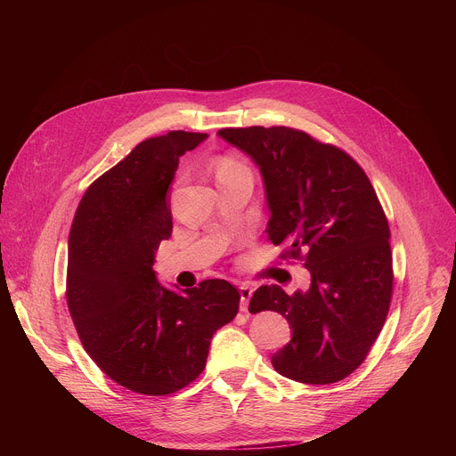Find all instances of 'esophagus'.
I'll return each instance as SVG.
<instances>
[{"instance_id": "obj_1", "label": "esophagus", "mask_w": 456, "mask_h": 456, "mask_svg": "<svg viewBox=\"0 0 456 456\" xmlns=\"http://www.w3.org/2000/svg\"><path fill=\"white\" fill-rule=\"evenodd\" d=\"M252 292H254V289H252V285H248V283H241L240 285V297H241V303H240V310H247V306H248V301H250V297H252Z\"/></svg>"}]
</instances>
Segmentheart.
Listing matches in <instances>:
<instances>
[{
  "instance_id": "b5f03b06",
  "label": "heart",
  "mask_w": 456,
  "mask_h": 456,
  "mask_svg": "<svg viewBox=\"0 0 456 456\" xmlns=\"http://www.w3.org/2000/svg\"><path fill=\"white\" fill-rule=\"evenodd\" d=\"M215 173H216V180L218 183L236 178V176H250V169L234 155H222L216 160L215 166Z\"/></svg>"
}]
</instances>
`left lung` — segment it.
Segmentation results:
<instances>
[{
    "mask_svg": "<svg viewBox=\"0 0 456 456\" xmlns=\"http://www.w3.org/2000/svg\"><path fill=\"white\" fill-rule=\"evenodd\" d=\"M224 137L259 166L281 259L310 271L306 292L259 287L250 314L274 310L292 339L273 355L283 377L332 384L366 359L394 294L389 225L364 169L341 148L287 126L224 127Z\"/></svg>",
    "mask_w": 456,
    "mask_h": 456,
    "instance_id": "obj_1",
    "label": "left lung"
}]
</instances>
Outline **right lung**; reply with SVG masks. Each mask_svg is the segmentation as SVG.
I'll return each instance as SVG.
<instances>
[{"instance_id": "obj_1", "label": "right lung", "mask_w": 456, "mask_h": 456, "mask_svg": "<svg viewBox=\"0 0 456 456\" xmlns=\"http://www.w3.org/2000/svg\"><path fill=\"white\" fill-rule=\"evenodd\" d=\"M206 137L178 129L142 141L90 183L72 224L67 303L77 336L111 380L141 395L191 384L213 334L238 314L240 292L225 280L178 294L153 273L173 229L167 189L178 160Z\"/></svg>"}]
</instances>
